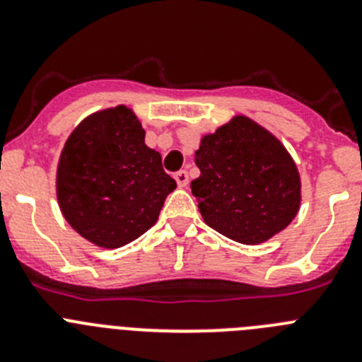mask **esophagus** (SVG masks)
<instances>
[{
	"label": "esophagus",
	"mask_w": 362,
	"mask_h": 362,
	"mask_svg": "<svg viewBox=\"0 0 362 362\" xmlns=\"http://www.w3.org/2000/svg\"><path fill=\"white\" fill-rule=\"evenodd\" d=\"M175 181H177V185L181 188H185L188 185V172L187 170H179V172H175Z\"/></svg>",
	"instance_id": "1"
}]
</instances>
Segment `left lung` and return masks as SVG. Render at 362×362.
<instances>
[{"label": "left lung", "mask_w": 362, "mask_h": 362, "mask_svg": "<svg viewBox=\"0 0 362 362\" xmlns=\"http://www.w3.org/2000/svg\"><path fill=\"white\" fill-rule=\"evenodd\" d=\"M201 175L192 194L210 228L243 245H259L284 230L299 212L297 166L277 137L235 116L201 139Z\"/></svg>", "instance_id": "8db88e82"}]
</instances>
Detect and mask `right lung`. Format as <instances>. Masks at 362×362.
<instances>
[{
  "mask_svg": "<svg viewBox=\"0 0 362 362\" xmlns=\"http://www.w3.org/2000/svg\"><path fill=\"white\" fill-rule=\"evenodd\" d=\"M175 181L161 153L145 145V130L130 108L95 112L66 139L56 192L63 216L101 248L129 245L156 225Z\"/></svg>",
  "mask_w": 362,
  "mask_h": 362,
  "instance_id": "1",
  "label": "right lung"
}]
</instances>
